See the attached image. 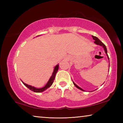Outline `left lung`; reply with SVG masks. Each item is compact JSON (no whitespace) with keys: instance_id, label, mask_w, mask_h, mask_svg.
Segmentation results:
<instances>
[{"instance_id":"1","label":"left lung","mask_w":123,"mask_h":123,"mask_svg":"<svg viewBox=\"0 0 123 123\" xmlns=\"http://www.w3.org/2000/svg\"><path fill=\"white\" fill-rule=\"evenodd\" d=\"M92 37H93V39H94V40L95 41H94V43H95V44H96L97 45H100V46H101L103 48H104V51H105V53H106V55H107V58H108V59L109 60V56H108V55H107V49H106V46H105V45L104 44V43L102 42L101 41H100L99 40V39L98 38V37H95V36H92ZM109 68H110V61H109ZM73 81V80H72ZM73 84L75 85V86L76 88H78V89H80V90H81V91H85L84 89H82L81 88H80V87H79L78 85H76L75 84V83L73 81Z\"/></svg>"}]
</instances>
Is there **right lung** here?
I'll use <instances>...</instances> for the list:
<instances>
[{
  "label": "right lung",
  "mask_w": 123,
  "mask_h": 123,
  "mask_svg": "<svg viewBox=\"0 0 123 123\" xmlns=\"http://www.w3.org/2000/svg\"><path fill=\"white\" fill-rule=\"evenodd\" d=\"M58 69H59V64H57V65L55 67V68H54V71H53V74H52L51 77L50 78L49 81L47 83V84L45 85L44 87H42V88H37L34 86H31V85H29L28 84H25V83L23 81H22V82H23V84L25 85V86L26 87H28V88L29 89H30L31 91L34 92H36V93L42 92L45 91L47 89L49 88V87L51 86L52 84H53L54 79H55V78L56 74L57 72L58 71Z\"/></svg>",
  "instance_id": "right-lung-1"
}]
</instances>
